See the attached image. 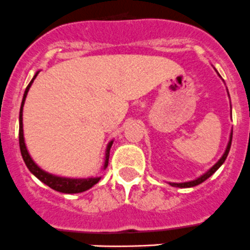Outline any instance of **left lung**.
Instances as JSON below:
<instances>
[{
	"instance_id": "obj_1",
	"label": "left lung",
	"mask_w": 250,
	"mask_h": 250,
	"mask_svg": "<svg viewBox=\"0 0 250 250\" xmlns=\"http://www.w3.org/2000/svg\"><path fill=\"white\" fill-rule=\"evenodd\" d=\"M231 142H232V131H231V135H229V143H227L226 150H225V153H224V154H222V157L220 158L219 160H217V163L214 165V167H210L208 171H207L206 174L202 175L201 177H198V179L193 180V181L182 182V184H175V182H171V184H170V185H171V186H174V187H180V188H188V187H194V186H197V185H199V184H202V182L206 181L207 179H209V177L211 176V175L214 174V172L216 171V170L219 169V167H221L222 164H224V162H225V160H226L227 155H229V148H231Z\"/></svg>"
}]
</instances>
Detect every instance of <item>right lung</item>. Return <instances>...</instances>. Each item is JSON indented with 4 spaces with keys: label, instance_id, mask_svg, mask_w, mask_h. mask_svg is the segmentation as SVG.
Returning <instances> with one entry per match:
<instances>
[{
    "label": "right lung",
    "instance_id": "obj_1",
    "mask_svg": "<svg viewBox=\"0 0 250 250\" xmlns=\"http://www.w3.org/2000/svg\"><path fill=\"white\" fill-rule=\"evenodd\" d=\"M39 71L35 74V76L33 78V80L30 81V83L26 87L25 92H24L23 101H21V112H19V147H21V157H23L24 163L28 167V169L30 170L31 174L35 175L41 182H43L44 185H47L48 187H51L54 191L62 192V193H81L83 191H87L91 187L95 186L98 181L101 180V177H88V179H69V177H61L56 176V175H52L46 172L44 170H42L41 167H38L35 162L33 160V158L29 154L28 149H26L25 141H24V132H23V107L24 102H25L26 95L29 92V88H30L31 83H34L35 78L38 76ZM113 145V141H110L107 146V149H105V157H104V165H103V169L108 167V160H109V152L110 147Z\"/></svg>",
    "mask_w": 250,
    "mask_h": 250
}]
</instances>
